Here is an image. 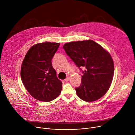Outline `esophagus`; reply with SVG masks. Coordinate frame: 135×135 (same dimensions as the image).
Wrapping results in <instances>:
<instances>
[{
  "mask_svg": "<svg viewBox=\"0 0 135 135\" xmlns=\"http://www.w3.org/2000/svg\"><path fill=\"white\" fill-rule=\"evenodd\" d=\"M69 80H70V78H69V77H68V78H67L65 79V81H66V82H68V81H69Z\"/></svg>",
  "mask_w": 135,
  "mask_h": 135,
  "instance_id": "34e87169",
  "label": "esophagus"
}]
</instances>
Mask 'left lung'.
Masks as SVG:
<instances>
[{
	"label": "left lung",
	"mask_w": 135,
	"mask_h": 135,
	"mask_svg": "<svg viewBox=\"0 0 135 135\" xmlns=\"http://www.w3.org/2000/svg\"><path fill=\"white\" fill-rule=\"evenodd\" d=\"M66 54L80 70L85 67L80 86L76 88L78 97L91 102L102 98L108 90L114 75L110 54L92 40L72 42L64 46Z\"/></svg>",
	"instance_id": "obj_1"
}]
</instances>
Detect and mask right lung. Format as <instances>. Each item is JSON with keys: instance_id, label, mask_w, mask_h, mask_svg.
Wrapping results in <instances>:
<instances>
[{"instance_id": "obj_1", "label": "right lung", "mask_w": 135, "mask_h": 135, "mask_svg": "<svg viewBox=\"0 0 135 135\" xmlns=\"http://www.w3.org/2000/svg\"><path fill=\"white\" fill-rule=\"evenodd\" d=\"M60 43L45 42L32 46L22 61L21 78L28 92L41 102H50L59 96L62 83L57 79L52 59Z\"/></svg>"}]
</instances>
